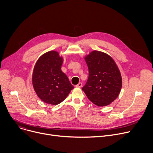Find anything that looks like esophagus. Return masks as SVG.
I'll return each mask as SVG.
<instances>
[{"instance_id":"esophagus-1","label":"esophagus","mask_w":153,"mask_h":153,"mask_svg":"<svg viewBox=\"0 0 153 153\" xmlns=\"http://www.w3.org/2000/svg\"><path fill=\"white\" fill-rule=\"evenodd\" d=\"M82 86V83H81V82H79L78 84H77V85H76V87H79V88L81 87Z\"/></svg>"}]
</instances>
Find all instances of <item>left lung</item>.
<instances>
[{"instance_id": "left-lung-1", "label": "left lung", "mask_w": 153, "mask_h": 153, "mask_svg": "<svg viewBox=\"0 0 153 153\" xmlns=\"http://www.w3.org/2000/svg\"><path fill=\"white\" fill-rule=\"evenodd\" d=\"M84 59L88 79L82 90L97 106L109 105L117 98L123 85L117 65L111 56L98 50L91 51Z\"/></svg>"}]
</instances>
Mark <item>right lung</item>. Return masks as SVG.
Returning <instances> with one entry per match:
<instances>
[{
    "label": "right lung",
    "mask_w": 153,
    "mask_h": 153,
    "mask_svg": "<svg viewBox=\"0 0 153 153\" xmlns=\"http://www.w3.org/2000/svg\"><path fill=\"white\" fill-rule=\"evenodd\" d=\"M63 57L55 50L40 56L34 65L32 82L38 97L44 103L57 105L68 97L74 87L61 69Z\"/></svg>",
    "instance_id": "1"
}]
</instances>
